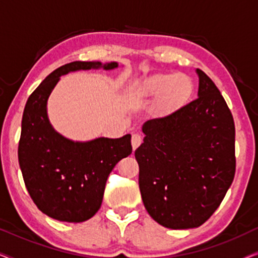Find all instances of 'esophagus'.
<instances>
[{
  "label": "esophagus",
  "instance_id": "esophagus-1",
  "mask_svg": "<svg viewBox=\"0 0 258 258\" xmlns=\"http://www.w3.org/2000/svg\"><path fill=\"white\" fill-rule=\"evenodd\" d=\"M141 143H142V136H141L140 134H134L133 137H132V146H133V149L135 150L136 148L139 147Z\"/></svg>",
  "mask_w": 258,
  "mask_h": 258
}]
</instances>
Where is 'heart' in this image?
I'll return each instance as SVG.
<instances>
[{"mask_svg": "<svg viewBox=\"0 0 258 258\" xmlns=\"http://www.w3.org/2000/svg\"><path fill=\"white\" fill-rule=\"evenodd\" d=\"M194 84L184 74H157L137 83L134 94L140 98H158L162 110H170L188 100Z\"/></svg>", "mask_w": 258, "mask_h": 258, "instance_id": "b5f03b06", "label": "heart"}]
</instances>
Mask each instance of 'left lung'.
<instances>
[{"label":"left lung","mask_w":258,"mask_h":258,"mask_svg":"<svg viewBox=\"0 0 258 258\" xmlns=\"http://www.w3.org/2000/svg\"><path fill=\"white\" fill-rule=\"evenodd\" d=\"M196 100L149 119L135 150L148 214L170 229L202 225L220 207L235 176L234 118L202 70Z\"/></svg>","instance_id":"8db88e82"}]
</instances>
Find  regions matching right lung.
I'll return each instance as SVG.
<instances>
[{"instance_id":"obj_1","label":"right lung","mask_w":258,"mask_h":258,"mask_svg":"<svg viewBox=\"0 0 258 258\" xmlns=\"http://www.w3.org/2000/svg\"><path fill=\"white\" fill-rule=\"evenodd\" d=\"M118 68L117 62H72L42 81L24 107L19 163L24 183L38 209L54 220L80 223L101 208L112 169L132 154V135L81 142L56 132L48 117V98L62 75L79 70Z\"/></svg>"}]
</instances>
